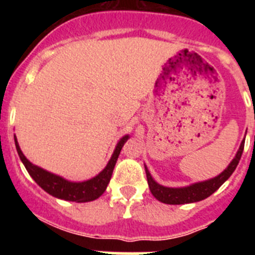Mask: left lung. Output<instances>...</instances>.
Segmentation results:
<instances>
[{
  "instance_id": "obj_1",
  "label": "left lung",
  "mask_w": 255,
  "mask_h": 255,
  "mask_svg": "<svg viewBox=\"0 0 255 255\" xmlns=\"http://www.w3.org/2000/svg\"><path fill=\"white\" fill-rule=\"evenodd\" d=\"M244 140L242 141L240 147H239L238 153L235 154L234 159L230 162V164L225 168L220 175L216 177L206 180V181L194 182L189 186H182V188H167L155 181L152 177L150 172L148 171L147 166L145 167V173H147L148 185H149V190L153 194V197L157 200L166 204H186V203H195V202H200V200L206 199L209 195H212L220 188L227 179H229L233 172L235 171L236 166H238L239 161L242 158L243 150H244Z\"/></svg>"
}]
</instances>
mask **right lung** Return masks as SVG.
<instances>
[{
	"label": "right lung",
	"mask_w": 255,
	"mask_h": 255,
	"mask_svg": "<svg viewBox=\"0 0 255 255\" xmlns=\"http://www.w3.org/2000/svg\"><path fill=\"white\" fill-rule=\"evenodd\" d=\"M129 138V135H125V136H123L119 140L114 153H112L111 158L108 161L107 166L97 176L92 177V179L87 180V181L74 182L58 176V175H55V173L48 172V171L43 170L42 167H38V166L31 163L25 155L22 154L16 136H13L17 154H19L22 164L25 166L29 175L33 177V180L37 182L38 185L43 189L44 191H47L48 194H51L52 197L58 198V199L70 200V202H76V203L92 202V200H96L97 198H100L105 193L108 182L111 180L112 172H114L115 164H116L117 158H119V154H120L121 149H123L124 144L126 143V140Z\"/></svg>",
	"instance_id": "add662e5"
}]
</instances>
